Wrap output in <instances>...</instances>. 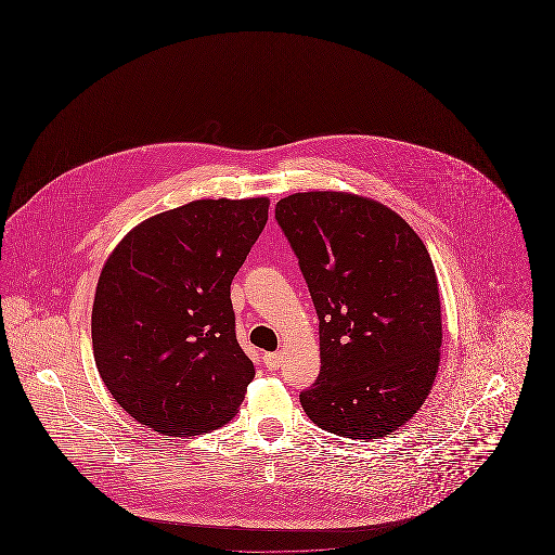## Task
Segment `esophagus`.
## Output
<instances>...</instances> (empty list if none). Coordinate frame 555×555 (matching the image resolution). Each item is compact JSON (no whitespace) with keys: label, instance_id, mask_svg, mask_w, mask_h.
Masks as SVG:
<instances>
[{"label":"esophagus","instance_id":"34e87169","mask_svg":"<svg viewBox=\"0 0 555 555\" xmlns=\"http://www.w3.org/2000/svg\"><path fill=\"white\" fill-rule=\"evenodd\" d=\"M264 364L268 370H279L281 366V353H264Z\"/></svg>","mask_w":555,"mask_h":555}]
</instances>
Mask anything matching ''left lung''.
Here are the masks:
<instances>
[{
  "label": "left lung",
  "instance_id": "left-lung-1",
  "mask_svg": "<svg viewBox=\"0 0 555 555\" xmlns=\"http://www.w3.org/2000/svg\"><path fill=\"white\" fill-rule=\"evenodd\" d=\"M274 216L320 320L304 412L347 439L391 435L423 408L441 362V297L423 238L397 211L345 191L293 193Z\"/></svg>",
  "mask_w": 555,
  "mask_h": 555
}]
</instances>
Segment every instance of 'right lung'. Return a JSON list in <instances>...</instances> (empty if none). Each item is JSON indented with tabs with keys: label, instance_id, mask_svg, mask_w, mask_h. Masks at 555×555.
I'll list each match as a JSON object with an SVG mask.
<instances>
[{
	"label": "right lung",
	"instance_id": "right-lung-1",
	"mask_svg": "<svg viewBox=\"0 0 555 555\" xmlns=\"http://www.w3.org/2000/svg\"><path fill=\"white\" fill-rule=\"evenodd\" d=\"M268 197L197 199L137 224L102 268L91 339L100 376L137 423L168 437L237 414L254 362L235 335L231 283Z\"/></svg>",
	"mask_w": 555,
	"mask_h": 555
}]
</instances>
